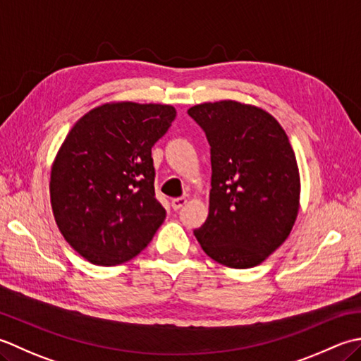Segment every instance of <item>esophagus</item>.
<instances>
[{"instance_id":"esophagus-1","label":"esophagus","mask_w":361,"mask_h":361,"mask_svg":"<svg viewBox=\"0 0 361 361\" xmlns=\"http://www.w3.org/2000/svg\"><path fill=\"white\" fill-rule=\"evenodd\" d=\"M185 204H187L185 197H174V200L171 201V207H173L174 210H179V209H182Z\"/></svg>"}]
</instances>
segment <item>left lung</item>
<instances>
[{
  "mask_svg": "<svg viewBox=\"0 0 361 361\" xmlns=\"http://www.w3.org/2000/svg\"><path fill=\"white\" fill-rule=\"evenodd\" d=\"M210 145L209 216L193 233L210 259L229 268L260 264L288 238L300 180L285 130L264 110L237 101L188 109Z\"/></svg>",
  "mask_w": 361,
  "mask_h": 361,
  "instance_id": "left-lung-1",
  "label": "left lung"
}]
</instances>
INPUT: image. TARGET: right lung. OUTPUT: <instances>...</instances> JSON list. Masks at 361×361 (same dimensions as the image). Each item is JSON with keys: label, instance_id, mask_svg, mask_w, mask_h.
Instances as JSON below:
<instances>
[{"label": "right lung", "instance_id": "obj_1", "mask_svg": "<svg viewBox=\"0 0 361 361\" xmlns=\"http://www.w3.org/2000/svg\"><path fill=\"white\" fill-rule=\"evenodd\" d=\"M174 118L173 106L115 102L90 110L65 138L51 170V205L59 231L85 260L129 262L165 221L151 149Z\"/></svg>", "mask_w": 361, "mask_h": 361}]
</instances>
